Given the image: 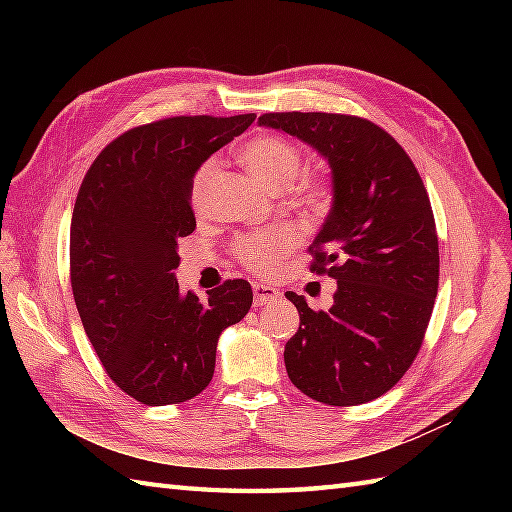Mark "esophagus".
<instances>
[{
  "label": "esophagus",
  "instance_id": "34e87169",
  "mask_svg": "<svg viewBox=\"0 0 512 512\" xmlns=\"http://www.w3.org/2000/svg\"><path fill=\"white\" fill-rule=\"evenodd\" d=\"M281 297V292L270 286V284H264V281H253V301L255 306H266V303H273Z\"/></svg>",
  "mask_w": 512,
  "mask_h": 512
}]
</instances>
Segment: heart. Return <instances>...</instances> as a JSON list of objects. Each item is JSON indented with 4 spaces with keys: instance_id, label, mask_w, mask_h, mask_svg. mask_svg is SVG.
Masks as SVG:
<instances>
[{
    "instance_id": "heart-1",
    "label": "heart",
    "mask_w": 512,
    "mask_h": 512,
    "mask_svg": "<svg viewBox=\"0 0 512 512\" xmlns=\"http://www.w3.org/2000/svg\"><path fill=\"white\" fill-rule=\"evenodd\" d=\"M239 160L244 162L246 169L264 184L268 191L281 193L292 187V182L297 180L299 173L303 171V151L292 143V140L266 134L248 140L246 145L239 149ZM217 173L215 160H204L193 176L191 184V204L195 209H200L204 204L206 187ZM306 200L310 204H321L323 189L319 184L306 189ZM297 244V233L288 226H275L270 231L262 233H250L237 239L235 255L250 270H270L279 257L284 255V250Z\"/></svg>"
}]
</instances>
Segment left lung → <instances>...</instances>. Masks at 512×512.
I'll list each match as a JSON object with an SVG mask.
<instances>
[{
    "label": "left lung",
    "instance_id": "obj_1",
    "mask_svg": "<svg viewBox=\"0 0 512 512\" xmlns=\"http://www.w3.org/2000/svg\"><path fill=\"white\" fill-rule=\"evenodd\" d=\"M317 149L332 169V209L310 244L312 273L336 279L334 306L295 292L299 330L286 343L292 385L325 405L387 394L416 358L438 295L431 202L407 151L372 121L325 112L259 116Z\"/></svg>",
    "mask_w": 512,
    "mask_h": 512
}]
</instances>
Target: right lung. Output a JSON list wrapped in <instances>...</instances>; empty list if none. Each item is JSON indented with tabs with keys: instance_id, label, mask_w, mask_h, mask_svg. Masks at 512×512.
<instances>
[{
	"instance_id": "right-lung-1",
	"label": "right lung",
	"mask_w": 512,
	"mask_h": 512,
	"mask_svg": "<svg viewBox=\"0 0 512 512\" xmlns=\"http://www.w3.org/2000/svg\"><path fill=\"white\" fill-rule=\"evenodd\" d=\"M255 114L173 116L107 145L85 173L70 226V281L107 376L149 407L191 400L211 383L217 339L253 303L244 279L200 301L180 292L178 239L195 231L191 184L202 162Z\"/></svg>"
}]
</instances>
